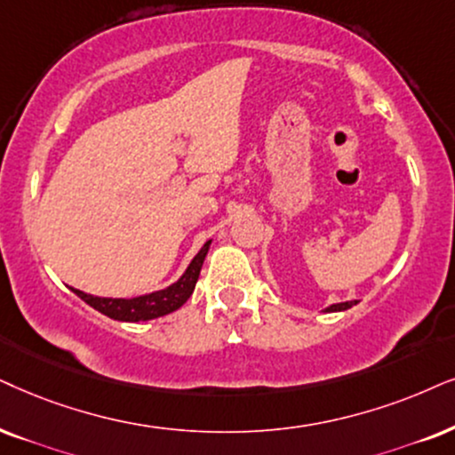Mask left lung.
<instances>
[{
    "instance_id": "left-lung-1",
    "label": "left lung",
    "mask_w": 455,
    "mask_h": 455,
    "mask_svg": "<svg viewBox=\"0 0 455 455\" xmlns=\"http://www.w3.org/2000/svg\"><path fill=\"white\" fill-rule=\"evenodd\" d=\"M353 304H356V300H353V302H340V304H331V307H327L325 310H327V313H336V310H347V308H350V307H353Z\"/></svg>"
}]
</instances>
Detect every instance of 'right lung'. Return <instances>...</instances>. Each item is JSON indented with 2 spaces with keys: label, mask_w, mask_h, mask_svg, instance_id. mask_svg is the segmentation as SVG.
Segmentation results:
<instances>
[{
  "label": "right lung",
  "mask_w": 455,
  "mask_h": 455,
  "mask_svg": "<svg viewBox=\"0 0 455 455\" xmlns=\"http://www.w3.org/2000/svg\"><path fill=\"white\" fill-rule=\"evenodd\" d=\"M208 250H210V241L201 247L199 254L193 258L191 264H188L185 275H182V277L178 279L174 285L165 287V290H161V291H153V294L130 298V300H125V298L90 296V294H84V291H79V290H73V291L82 298L84 302H88L92 308H96L99 313L107 315V317H111L115 321H132V323H136V321H148V319L164 317V315L174 313L176 308H180L182 304L191 298Z\"/></svg>",
  "instance_id": "right-lung-1"
}]
</instances>
